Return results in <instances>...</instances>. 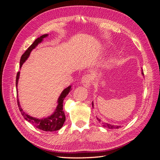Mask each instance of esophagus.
<instances>
[{"label":"esophagus","mask_w":160,"mask_h":160,"mask_svg":"<svg viewBox=\"0 0 160 160\" xmlns=\"http://www.w3.org/2000/svg\"><path fill=\"white\" fill-rule=\"evenodd\" d=\"M93 80V77L91 74H86L82 77L81 82L83 85L87 88H89L92 84V81Z\"/></svg>","instance_id":"esophagus-1"}]
</instances>
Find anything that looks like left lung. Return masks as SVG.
I'll list each match as a JSON object with an SVG mask.
<instances>
[{"label": "left lung", "mask_w": 160, "mask_h": 160, "mask_svg": "<svg viewBox=\"0 0 160 160\" xmlns=\"http://www.w3.org/2000/svg\"><path fill=\"white\" fill-rule=\"evenodd\" d=\"M142 74L143 75V70H142ZM92 106H93V102H92ZM97 119H98V122L101 124V125H102L103 127L104 128H108V129H119V128H121L120 125H111V124H109V123H105L104 122H103V121H101L99 118H97Z\"/></svg>", "instance_id": "left-lung-1"}]
</instances>
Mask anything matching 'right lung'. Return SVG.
I'll return each mask as SVG.
<instances>
[{
  "instance_id": "1",
  "label": "right lung",
  "mask_w": 160,
  "mask_h": 160,
  "mask_svg": "<svg viewBox=\"0 0 160 160\" xmlns=\"http://www.w3.org/2000/svg\"><path fill=\"white\" fill-rule=\"evenodd\" d=\"M48 36V34H45V35H43L41 36L40 37L37 38V39L33 42L32 44L28 48L27 50L24 52V54L21 56V61H20V67H22V64L25 62V61L28 59V57H29L30 53L32 51V49H35V48L41 43L43 38L47 37ZM19 75H20V71L17 72V78H16V87L17 88L18 79H19ZM71 86L67 87L66 89H65L63 91H62L61 94L60 95L59 99H58L57 103L58 105L57 106V108L55 111V112L53 113L51 115L49 116L46 118H42V119H38L35 118L30 116L24 112L22 109L21 108L20 103H19V101L18 99V91L17 92V103L19 110H20L22 115L24 117L27 121L28 122L32 124L35 128L41 129L42 131H45V132H54V131H57L60 129L62 125H63L65 121V115L63 111V100L65 98V97L69 94V91H71Z\"/></svg>"
}]
</instances>
